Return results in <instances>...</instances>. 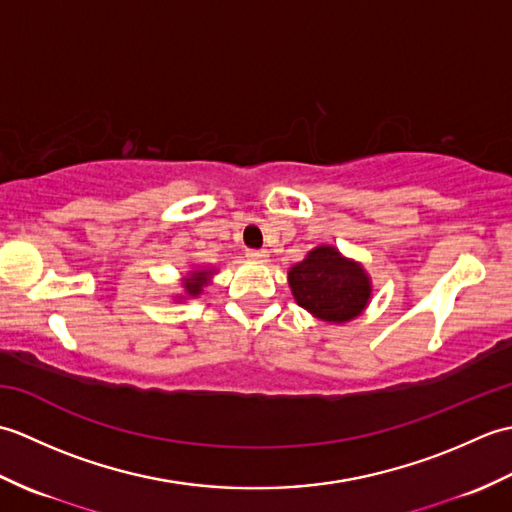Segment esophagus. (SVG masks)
I'll use <instances>...</instances> for the list:
<instances>
[{
    "label": "esophagus",
    "instance_id": "esophagus-1",
    "mask_svg": "<svg viewBox=\"0 0 512 512\" xmlns=\"http://www.w3.org/2000/svg\"><path fill=\"white\" fill-rule=\"evenodd\" d=\"M246 257L250 259V262H266L268 250L266 248H248Z\"/></svg>",
    "mask_w": 512,
    "mask_h": 512
}]
</instances>
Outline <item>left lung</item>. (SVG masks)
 Masks as SVG:
<instances>
[{"mask_svg": "<svg viewBox=\"0 0 512 512\" xmlns=\"http://www.w3.org/2000/svg\"><path fill=\"white\" fill-rule=\"evenodd\" d=\"M288 284L303 310L330 323L358 317L372 292L365 270L332 246L310 250L301 264L290 268Z\"/></svg>", "mask_w": 512, "mask_h": 512, "instance_id": "obj_1", "label": "left lung"}]
</instances>
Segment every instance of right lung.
<instances>
[{"mask_svg":"<svg viewBox=\"0 0 512 512\" xmlns=\"http://www.w3.org/2000/svg\"><path fill=\"white\" fill-rule=\"evenodd\" d=\"M206 279H209V273H193L187 281H184V290H187V295L198 297L202 288L206 286Z\"/></svg>","mask_w":512,"mask_h":512,"instance_id":"add662e5","label":"right lung"}]
</instances>
